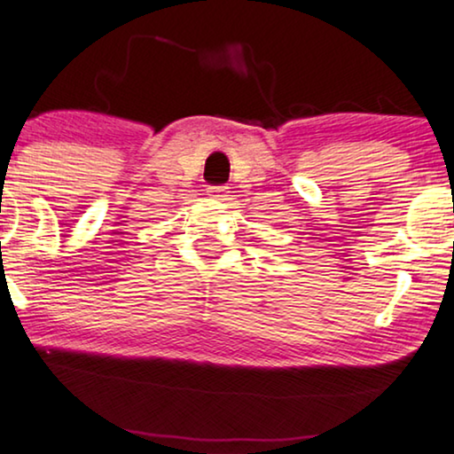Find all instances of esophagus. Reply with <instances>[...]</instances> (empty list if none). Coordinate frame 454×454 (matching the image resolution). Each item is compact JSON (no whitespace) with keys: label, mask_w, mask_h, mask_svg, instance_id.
Returning <instances> with one entry per match:
<instances>
[{"label":"esophagus","mask_w":454,"mask_h":454,"mask_svg":"<svg viewBox=\"0 0 454 454\" xmlns=\"http://www.w3.org/2000/svg\"><path fill=\"white\" fill-rule=\"evenodd\" d=\"M227 190H229L227 185H210L207 192H208L210 198H215V200H221V198L227 194Z\"/></svg>","instance_id":"1"}]
</instances>
